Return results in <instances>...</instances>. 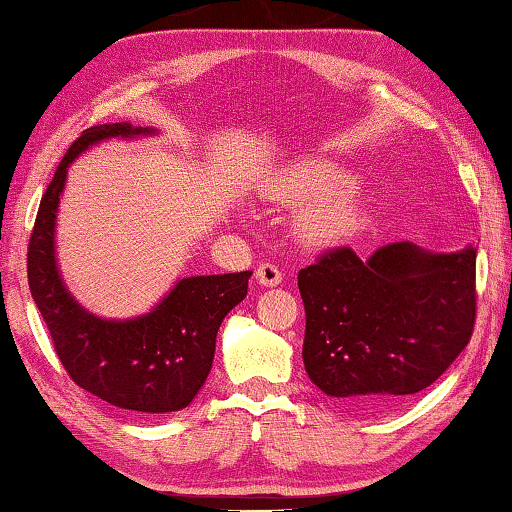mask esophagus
Wrapping results in <instances>:
<instances>
[{
  "label": "esophagus",
  "instance_id": "obj_1",
  "mask_svg": "<svg viewBox=\"0 0 512 512\" xmlns=\"http://www.w3.org/2000/svg\"><path fill=\"white\" fill-rule=\"evenodd\" d=\"M255 277H257V282L262 284V287H277V284H282V271L271 262L259 264L257 271H255Z\"/></svg>",
  "mask_w": 512,
  "mask_h": 512
}]
</instances>
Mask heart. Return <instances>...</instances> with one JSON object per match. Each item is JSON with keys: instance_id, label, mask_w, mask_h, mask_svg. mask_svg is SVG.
<instances>
[{"instance_id": "1", "label": "heart", "mask_w": 512, "mask_h": 512, "mask_svg": "<svg viewBox=\"0 0 512 512\" xmlns=\"http://www.w3.org/2000/svg\"><path fill=\"white\" fill-rule=\"evenodd\" d=\"M266 194L280 203H307L298 214V235L311 246L350 241L363 225L354 201L357 180L327 162H298L268 180Z\"/></svg>"}]
</instances>
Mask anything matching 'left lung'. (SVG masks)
I'll return each instance as SVG.
<instances>
[{
	"mask_svg": "<svg viewBox=\"0 0 512 512\" xmlns=\"http://www.w3.org/2000/svg\"><path fill=\"white\" fill-rule=\"evenodd\" d=\"M302 359L325 395L384 413L431 386L470 343L476 248L429 253L411 241L368 259L334 248L298 273Z\"/></svg>",
	"mask_w": 512,
	"mask_h": 512,
	"instance_id": "8db88e82",
	"label": "left lung"
}]
</instances>
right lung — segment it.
<instances>
[{"label":"right lung","instance_id":"1","mask_svg":"<svg viewBox=\"0 0 512 512\" xmlns=\"http://www.w3.org/2000/svg\"><path fill=\"white\" fill-rule=\"evenodd\" d=\"M153 133L126 121L99 124L69 146L40 201L27 271L31 296L74 384L119 409L171 413L192 404L201 391L212 370L216 332L228 311L246 298L253 271L183 277L149 314L108 320L74 300L56 264V212L69 164L103 140Z\"/></svg>","mask_w":512,"mask_h":512}]
</instances>
